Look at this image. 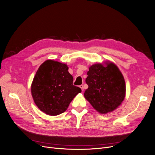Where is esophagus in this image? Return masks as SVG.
Segmentation results:
<instances>
[{
  "mask_svg": "<svg viewBox=\"0 0 155 155\" xmlns=\"http://www.w3.org/2000/svg\"><path fill=\"white\" fill-rule=\"evenodd\" d=\"M80 88L81 89H82V91H84V85H80Z\"/></svg>",
  "mask_w": 155,
  "mask_h": 155,
  "instance_id": "esophagus-1",
  "label": "esophagus"
}]
</instances>
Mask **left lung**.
<instances>
[{"label":"left lung","instance_id":"8db88e82","mask_svg":"<svg viewBox=\"0 0 155 155\" xmlns=\"http://www.w3.org/2000/svg\"><path fill=\"white\" fill-rule=\"evenodd\" d=\"M84 97L97 112L107 114L116 110L124 100V78L116 64L110 61L89 67Z\"/></svg>","mask_w":155,"mask_h":155}]
</instances>
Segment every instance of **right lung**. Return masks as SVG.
Listing matches in <instances>:
<instances>
[{
  "instance_id": "add662e5",
  "label": "right lung",
  "mask_w": 155,
  "mask_h": 155,
  "mask_svg": "<svg viewBox=\"0 0 155 155\" xmlns=\"http://www.w3.org/2000/svg\"><path fill=\"white\" fill-rule=\"evenodd\" d=\"M67 64L48 60L40 65L31 84V95L36 106L49 116L66 110L73 98L82 92L73 85V78Z\"/></svg>"
}]
</instances>
